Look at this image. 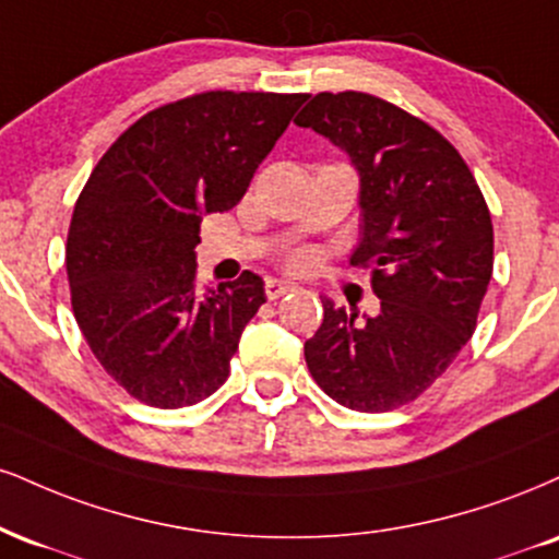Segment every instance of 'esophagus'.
Segmentation results:
<instances>
[{
	"instance_id": "1",
	"label": "esophagus",
	"mask_w": 559,
	"mask_h": 559,
	"mask_svg": "<svg viewBox=\"0 0 559 559\" xmlns=\"http://www.w3.org/2000/svg\"><path fill=\"white\" fill-rule=\"evenodd\" d=\"M294 284H288V281H278V278H267L265 281V297L271 299V301H275V299H281V297H286L288 292H294Z\"/></svg>"
}]
</instances>
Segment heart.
I'll use <instances>...</instances> for the list:
<instances>
[{"instance_id": "b5f03b06", "label": "heart", "mask_w": 559, "mask_h": 559, "mask_svg": "<svg viewBox=\"0 0 559 559\" xmlns=\"http://www.w3.org/2000/svg\"><path fill=\"white\" fill-rule=\"evenodd\" d=\"M307 262H309V254L299 252V254H294V258H292V267H305Z\"/></svg>"}]
</instances>
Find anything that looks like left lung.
Segmentation results:
<instances>
[{"mask_svg": "<svg viewBox=\"0 0 559 559\" xmlns=\"http://www.w3.org/2000/svg\"><path fill=\"white\" fill-rule=\"evenodd\" d=\"M348 153L361 177L354 267L372 271L365 322L322 299L305 344L318 385L352 412L382 414L432 388L476 331L495 262L487 200L435 127L361 91L318 93L297 119Z\"/></svg>", "mask_w": 559, "mask_h": 559, "instance_id": "obj_1", "label": "left lung"}]
</instances>
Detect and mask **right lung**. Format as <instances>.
Returning <instances> with one entry per match:
<instances>
[{"label":"right lung","instance_id":"right-lung-1","mask_svg":"<svg viewBox=\"0 0 559 559\" xmlns=\"http://www.w3.org/2000/svg\"><path fill=\"white\" fill-rule=\"evenodd\" d=\"M305 98L171 100L127 127L87 177L64 250L72 312L106 374L145 406H192L226 382L265 288L250 271L198 286L200 221L245 198Z\"/></svg>","mask_w":559,"mask_h":559}]
</instances>
